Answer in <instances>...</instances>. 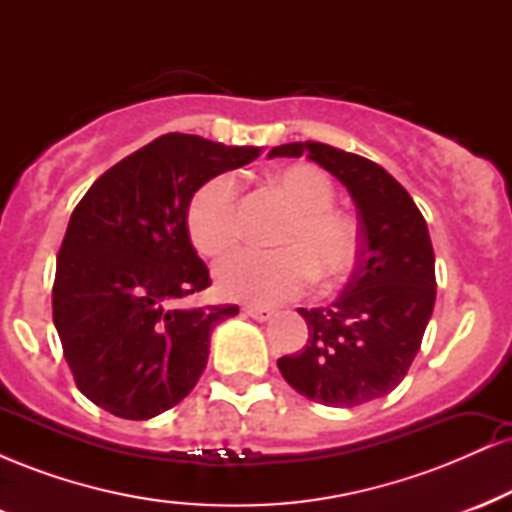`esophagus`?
Listing matches in <instances>:
<instances>
[{"mask_svg": "<svg viewBox=\"0 0 512 512\" xmlns=\"http://www.w3.org/2000/svg\"><path fill=\"white\" fill-rule=\"evenodd\" d=\"M243 313L252 317V320H257V322H267L269 317L274 315L269 308H257V305H248V308H243Z\"/></svg>", "mask_w": 512, "mask_h": 512, "instance_id": "obj_1", "label": "esophagus"}]
</instances>
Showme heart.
<instances>
[{
  "instance_id": "obj_1",
  "label": "heart",
  "mask_w": 512,
  "mask_h": 512,
  "mask_svg": "<svg viewBox=\"0 0 512 512\" xmlns=\"http://www.w3.org/2000/svg\"><path fill=\"white\" fill-rule=\"evenodd\" d=\"M274 182L296 209L281 231V250L240 248L216 264V284L228 298L279 303L298 296L313 281L332 284L354 267L358 233L354 223L332 209L334 187L315 166H289ZM187 233L204 255H221L240 236L238 182L221 173L197 187L187 204Z\"/></svg>"
}]
</instances>
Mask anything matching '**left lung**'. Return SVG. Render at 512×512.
Returning a JSON list of instances; mask_svg holds the SVG:
<instances>
[{"instance_id": "1", "label": "left lung", "mask_w": 512, "mask_h": 512, "mask_svg": "<svg viewBox=\"0 0 512 512\" xmlns=\"http://www.w3.org/2000/svg\"><path fill=\"white\" fill-rule=\"evenodd\" d=\"M308 156L349 190L358 209V264L327 308H298L308 344L281 356L298 395L358 407L402 383L436 303V255L409 192L378 163L320 142L274 146L269 158Z\"/></svg>"}]
</instances>
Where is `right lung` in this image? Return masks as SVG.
I'll return each instance as SVG.
<instances>
[{"label": "right lung", "instance_id": "add662e5", "mask_svg": "<svg viewBox=\"0 0 512 512\" xmlns=\"http://www.w3.org/2000/svg\"><path fill=\"white\" fill-rule=\"evenodd\" d=\"M260 151L163 134L105 170L76 204L57 255L52 317L76 387L93 404L146 421L197 385L211 332L238 305H182L211 286L187 233V204L202 182Z\"/></svg>", "mask_w": 512, "mask_h": 512}]
</instances>
